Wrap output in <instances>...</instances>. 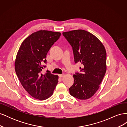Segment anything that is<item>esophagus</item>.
<instances>
[{"instance_id": "obj_1", "label": "esophagus", "mask_w": 127, "mask_h": 127, "mask_svg": "<svg viewBox=\"0 0 127 127\" xmlns=\"http://www.w3.org/2000/svg\"><path fill=\"white\" fill-rule=\"evenodd\" d=\"M64 76V74H60L59 75V76L60 77H63Z\"/></svg>"}]
</instances>
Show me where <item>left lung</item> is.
I'll use <instances>...</instances> for the list:
<instances>
[{"label":"left lung","mask_w":127,"mask_h":127,"mask_svg":"<svg viewBox=\"0 0 127 127\" xmlns=\"http://www.w3.org/2000/svg\"><path fill=\"white\" fill-rule=\"evenodd\" d=\"M72 48L75 63L83 65L81 73L73 75L74 83L70 95L80 99L91 98L99 87L106 70L104 46L93 34L83 30L63 33Z\"/></svg>","instance_id":"left-lung-1"}]
</instances>
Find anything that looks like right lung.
I'll return each instance as SVG.
<instances>
[{
  "instance_id": "right-lung-1",
  "label": "right lung",
  "mask_w": 127,
  "mask_h": 127,
  "mask_svg": "<svg viewBox=\"0 0 127 127\" xmlns=\"http://www.w3.org/2000/svg\"><path fill=\"white\" fill-rule=\"evenodd\" d=\"M61 33L40 30L31 34L22 42L15 61V69L23 87L34 98L45 100L53 94L58 76L42 69L47 64L48 52L59 39Z\"/></svg>"
}]
</instances>
